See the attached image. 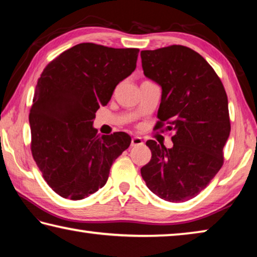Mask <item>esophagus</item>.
I'll use <instances>...</instances> for the list:
<instances>
[{"label":"esophagus","instance_id":"esophagus-1","mask_svg":"<svg viewBox=\"0 0 257 257\" xmlns=\"http://www.w3.org/2000/svg\"><path fill=\"white\" fill-rule=\"evenodd\" d=\"M138 145H143V139L141 137H134L132 139V147Z\"/></svg>","mask_w":257,"mask_h":257}]
</instances>
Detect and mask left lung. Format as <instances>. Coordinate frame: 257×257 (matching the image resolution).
<instances>
[{
  "label": "left lung",
  "mask_w": 257,
  "mask_h": 257,
  "mask_svg": "<svg viewBox=\"0 0 257 257\" xmlns=\"http://www.w3.org/2000/svg\"><path fill=\"white\" fill-rule=\"evenodd\" d=\"M144 75L162 88L155 129L173 132L167 149L147 141L152 159L141 169L146 186L171 203L201 193L223 164L230 134L228 97L213 68L182 45L142 51Z\"/></svg>",
  "instance_id": "left-lung-1"
}]
</instances>
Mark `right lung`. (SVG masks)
Here are the masks:
<instances>
[{"label":"right lung","mask_w":257,"mask_h":257,"mask_svg":"<svg viewBox=\"0 0 257 257\" xmlns=\"http://www.w3.org/2000/svg\"><path fill=\"white\" fill-rule=\"evenodd\" d=\"M138 52L81 43L42 72L29 113L32 153L61 197L78 201L102 188L112 163L132 143L122 132L99 136L93 120L136 69Z\"/></svg>","instance_id":"add662e5"}]
</instances>
